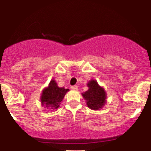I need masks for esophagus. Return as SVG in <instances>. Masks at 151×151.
<instances>
[{
  "label": "esophagus",
  "mask_w": 151,
  "mask_h": 151,
  "mask_svg": "<svg viewBox=\"0 0 151 151\" xmlns=\"http://www.w3.org/2000/svg\"><path fill=\"white\" fill-rule=\"evenodd\" d=\"M71 88H72V89H73V90H77V89H78V86H77V85H74V86H72V87H71Z\"/></svg>",
  "instance_id": "obj_1"
}]
</instances>
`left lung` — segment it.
<instances>
[{"label":"left lung","instance_id":"left-lung-1","mask_svg":"<svg viewBox=\"0 0 151 151\" xmlns=\"http://www.w3.org/2000/svg\"><path fill=\"white\" fill-rule=\"evenodd\" d=\"M89 89L82 93V96L86 100V105L92 110H99L104 106L106 99V93L104 89L99 85L97 81L91 79L87 84Z\"/></svg>","mask_w":151,"mask_h":151}]
</instances>
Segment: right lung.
<instances>
[{
	"mask_svg": "<svg viewBox=\"0 0 151 151\" xmlns=\"http://www.w3.org/2000/svg\"><path fill=\"white\" fill-rule=\"evenodd\" d=\"M68 91H70L69 89L59 87L56 81L52 79L49 86L43 89L40 98L42 106L47 109L57 110Z\"/></svg>",
	"mask_w": 151,
	"mask_h": 151,
	"instance_id": "obj_1",
	"label": "right lung"
}]
</instances>
